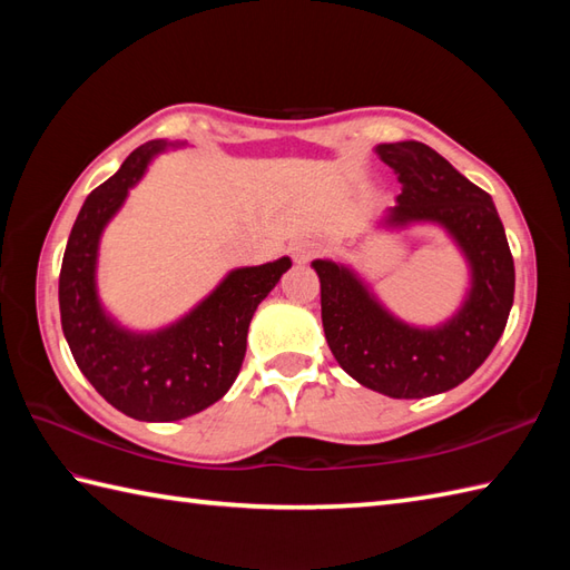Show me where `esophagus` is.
<instances>
[{
    "label": "esophagus",
    "mask_w": 570,
    "mask_h": 570,
    "mask_svg": "<svg viewBox=\"0 0 570 570\" xmlns=\"http://www.w3.org/2000/svg\"><path fill=\"white\" fill-rule=\"evenodd\" d=\"M323 249V242L316 237H301L292 245V257L296 262H308L316 257V254Z\"/></svg>",
    "instance_id": "1"
}]
</instances>
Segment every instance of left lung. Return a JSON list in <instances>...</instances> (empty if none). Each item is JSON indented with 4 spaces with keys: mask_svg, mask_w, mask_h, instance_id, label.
<instances>
[{
    "mask_svg": "<svg viewBox=\"0 0 570 570\" xmlns=\"http://www.w3.org/2000/svg\"><path fill=\"white\" fill-rule=\"evenodd\" d=\"M374 151L402 184L377 227H443L468 262L470 288L451 318L419 328L386 311L350 266L316 259L323 331L337 365L362 386L423 399L465 382L498 345L514 301V259L492 198L439 151L414 139L377 144Z\"/></svg>",
    "mask_w": 570,
    "mask_h": 570,
    "instance_id": "obj_1",
    "label": "left lung"
}]
</instances>
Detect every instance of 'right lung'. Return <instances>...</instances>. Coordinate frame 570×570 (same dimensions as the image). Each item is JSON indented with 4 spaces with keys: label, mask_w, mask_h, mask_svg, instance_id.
Returning <instances> with one entry per match:
<instances>
[{
    "label": "right lung",
    "mask_w": 570,
    "mask_h": 570,
    "mask_svg": "<svg viewBox=\"0 0 570 570\" xmlns=\"http://www.w3.org/2000/svg\"><path fill=\"white\" fill-rule=\"evenodd\" d=\"M186 141L154 139L85 198L70 229L58 278L60 325L88 382L137 421H178L208 409L237 380L254 311L292 259L229 272L184 318L151 333L119 325L98 296V249L107 223L139 184L156 154Z\"/></svg>",
    "instance_id": "right-lung-1"
}]
</instances>
